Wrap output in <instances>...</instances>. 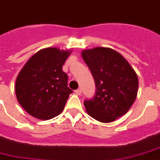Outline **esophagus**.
<instances>
[{
	"label": "esophagus",
	"mask_w": 160,
	"mask_h": 160,
	"mask_svg": "<svg viewBox=\"0 0 160 160\" xmlns=\"http://www.w3.org/2000/svg\"><path fill=\"white\" fill-rule=\"evenodd\" d=\"M75 94H76V95H81V90H80V89H78V90H76L75 91Z\"/></svg>",
	"instance_id": "34e87169"
}]
</instances>
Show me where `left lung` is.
Instances as JSON below:
<instances>
[{"instance_id":"obj_1","label":"left lung","mask_w":160,"mask_h":160,"mask_svg":"<svg viewBox=\"0 0 160 160\" xmlns=\"http://www.w3.org/2000/svg\"><path fill=\"white\" fill-rule=\"evenodd\" d=\"M82 57L95 82V95L84 101L95 119L109 123L126 114L136 99L139 80L129 62L119 52L105 47L85 50Z\"/></svg>"}]
</instances>
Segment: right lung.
Wrapping results in <instances>:
<instances>
[{
    "mask_svg": "<svg viewBox=\"0 0 160 160\" xmlns=\"http://www.w3.org/2000/svg\"><path fill=\"white\" fill-rule=\"evenodd\" d=\"M70 51L50 47L39 51L26 65L16 80L19 104L37 119H52L60 114L70 94L68 75L62 70Z\"/></svg>",
    "mask_w": 160,
    "mask_h": 160,
    "instance_id": "right-lung-1",
    "label": "right lung"
}]
</instances>
